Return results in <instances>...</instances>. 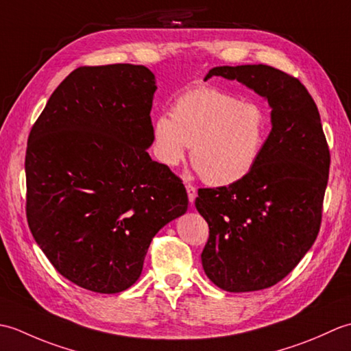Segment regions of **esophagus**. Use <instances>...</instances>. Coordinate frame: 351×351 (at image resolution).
Listing matches in <instances>:
<instances>
[{"label":"esophagus","mask_w":351,"mask_h":351,"mask_svg":"<svg viewBox=\"0 0 351 351\" xmlns=\"http://www.w3.org/2000/svg\"><path fill=\"white\" fill-rule=\"evenodd\" d=\"M185 189H187V195H189L190 204H193V202H195L196 196H197V190H196L195 185H191V184H185Z\"/></svg>","instance_id":"obj_1"}]
</instances>
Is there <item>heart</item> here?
Masks as SVG:
<instances>
[{
    "mask_svg": "<svg viewBox=\"0 0 351 351\" xmlns=\"http://www.w3.org/2000/svg\"><path fill=\"white\" fill-rule=\"evenodd\" d=\"M268 137L263 106L217 87L200 86L173 102L171 117L161 114L152 126L154 151L166 166L185 160L214 187H228L255 169Z\"/></svg>",
    "mask_w": 351,
    "mask_h": 351,
    "instance_id": "heart-1",
    "label": "heart"
}]
</instances>
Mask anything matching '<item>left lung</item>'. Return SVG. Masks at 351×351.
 <instances>
[{
	"mask_svg": "<svg viewBox=\"0 0 351 351\" xmlns=\"http://www.w3.org/2000/svg\"><path fill=\"white\" fill-rule=\"evenodd\" d=\"M267 99L271 131L240 182L200 189L196 208L210 226L205 274L229 293L270 288L294 270L319 230L330 154L312 96L299 80L267 64L217 66Z\"/></svg>",
	"mask_w": 351,
	"mask_h": 351,
	"instance_id": "1",
	"label": "left lung"
}]
</instances>
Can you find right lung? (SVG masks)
Here are the masks:
<instances>
[{
	"label": "right lung",
	"instance_id": "1",
	"mask_svg": "<svg viewBox=\"0 0 351 351\" xmlns=\"http://www.w3.org/2000/svg\"><path fill=\"white\" fill-rule=\"evenodd\" d=\"M155 90L145 66L78 68L29 132V230L58 273L93 293L136 283L155 234L189 208L182 181L146 151Z\"/></svg>",
	"mask_w": 351,
	"mask_h": 351
}]
</instances>
